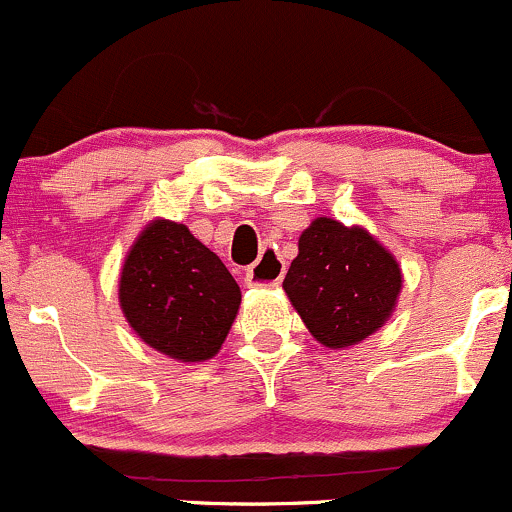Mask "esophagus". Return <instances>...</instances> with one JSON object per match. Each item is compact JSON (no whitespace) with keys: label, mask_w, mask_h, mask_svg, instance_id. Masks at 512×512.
Here are the masks:
<instances>
[{"label":"esophagus","mask_w":512,"mask_h":512,"mask_svg":"<svg viewBox=\"0 0 512 512\" xmlns=\"http://www.w3.org/2000/svg\"><path fill=\"white\" fill-rule=\"evenodd\" d=\"M283 276L285 263L268 249L263 251V256L246 271V285H251V288H276V285H280V280H283Z\"/></svg>","instance_id":"1"}]
</instances>
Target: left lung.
<instances>
[{"mask_svg": "<svg viewBox=\"0 0 512 512\" xmlns=\"http://www.w3.org/2000/svg\"><path fill=\"white\" fill-rule=\"evenodd\" d=\"M298 249L283 288L317 342L344 349L388 320L403 278L371 234L320 217L302 232Z\"/></svg>", "mask_w": 512, "mask_h": 512, "instance_id": "8db88e82", "label": "left lung"}]
</instances>
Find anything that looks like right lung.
Returning <instances> with one entry per match:
<instances>
[{
  "label": "right lung",
  "instance_id": "right-lung-1",
  "mask_svg": "<svg viewBox=\"0 0 512 512\" xmlns=\"http://www.w3.org/2000/svg\"><path fill=\"white\" fill-rule=\"evenodd\" d=\"M119 302L148 346L170 359L205 361L227 339L241 290L185 224L156 219L126 256Z\"/></svg>",
  "mask_w": 512,
  "mask_h": 512
}]
</instances>
